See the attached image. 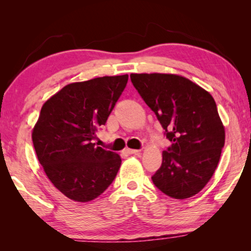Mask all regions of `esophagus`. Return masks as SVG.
<instances>
[{"mask_svg": "<svg viewBox=\"0 0 251 251\" xmlns=\"http://www.w3.org/2000/svg\"><path fill=\"white\" fill-rule=\"evenodd\" d=\"M125 151L127 152V154H134V155H138L139 152H141L137 150H130V148H127V150H125Z\"/></svg>", "mask_w": 251, "mask_h": 251, "instance_id": "1", "label": "esophagus"}]
</instances>
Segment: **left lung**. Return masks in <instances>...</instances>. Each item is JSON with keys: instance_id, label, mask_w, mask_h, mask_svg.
<instances>
[{"instance_id": "1", "label": "left lung", "mask_w": 251, "mask_h": 251, "mask_svg": "<svg viewBox=\"0 0 251 251\" xmlns=\"http://www.w3.org/2000/svg\"><path fill=\"white\" fill-rule=\"evenodd\" d=\"M130 79L172 142L152 182L172 198L193 197L214 175L225 145L215 100L180 75L130 74Z\"/></svg>"}]
</instances>
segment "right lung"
I'll use <instances>...</instances> for the list:
<instances>
[{"mask_svg": "<svg viewBox=\"0 0 251 251\" xmlns=\"http://www.w3.org/2000/svg\"><path fill=\"white\" fill-rule=\"evenodd\" d=\"M127 80L125 74L71 83L42 106L32 130L37 159L50 182L72 201L97 198L117 175L121 156L92 142Z\"/></svg>", "mask_w": 251, "mask_h": 251, "instance_id": "1", "label": "right lung"}]
</instances>
